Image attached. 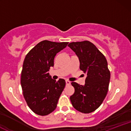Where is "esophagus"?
Instances as JSON below:
<instances>
[{"label": "esophagus", "instance_id": "obj_1", "mask_svg": "<svg viewBox=\"0 0 131 131\" xmlns=\"http://www.w3.org/2000/svg\"><path fill=\"white\" fill-rule=\"evenodd\" d=\"M70 84H71L70 81H68V80L66 81V84H67V85H70Z\"/></svg>", "mask_w": 131, "mask_h": 131}]
</instances>
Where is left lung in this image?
<instances>
[{
    "mask_svg": "<svg viewBox=\"0 0 131 131\" xmlns=\"http://www.w3.org/2000/svg\"><path fill=\"white\" fill-rule=\"evenodd\" d=\"M68 47L78 56L79 68L85 75L84 85L71 82L74 93L70 100L78 111L89 113L98 108L107 94L110 79L107 61L94 43L88 40L71 42Z\"/></svg>",
    "mask_w": 131,
    "mask_h": 131,
    "instance_id": "8db88e82",
    "label": "left lung"
}]
</instances>
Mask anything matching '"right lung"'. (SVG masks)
<instances>
[{"mask_svg":"<svg viewBox=\"0 0 131 131\" xmlns=\"http://www.w3.org/2000/svg\"><path fill=\"white\" fill-rule=\"evenodd\" d=\"M68 42H40L26 55L23 64L21 85L24 98L30 109L36 114L46 116L56 108L65 81L54 80L49 75L57 53Z\"/></svg>","mask_w":131,"mask_h":131,"instance_id":"add662e5","label":"right lung"}]
</instances>
